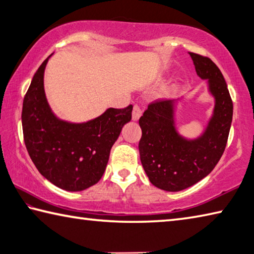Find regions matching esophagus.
<instances>
[{
    "instance_id": "34e87169",
    "label": "esophagus",
    "mask_w": 254,
    "mask_h": 254,
    "mask_svg": "<svg viewBox=\"0 0 254 254\" xmlns=\"http://www.w3.org/2000/svg\"><path fill=\"white\" fill-rule=\"evenodd\" d=\"M141 115H142V109H141L140 105L135 104L133 106V111H132V119L134 120V121H137L141 118Z\"/></svg>"
}]
</instances>
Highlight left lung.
<instances>
[{"label":"left lung","instance_id":"left-lung-1","mask_svg":"<svg viewBox=\"0 0 254 254\" xmlns=\"http://www.w3.org/2000/svg\"><path fill=\"white\" fill-rule=\"evenodd\" d=\"M197 75L208 80L215 97L213 117L203 135L186 140L174 123L175 100L150 103L139 120L142 136L140 159L153 186L167 191H179L205 178L224 152L233 117V102L218 67L208 57L189 53Z\"/></svg>","mask_w":254,"mask_h":254}]
</instances>
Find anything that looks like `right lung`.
Returning a JSON list of instances; mask_svg holds the SVG:
<instances>
[{"label":"right lung","instance_id":"obj_1","mask_svg":"<svg viewBox=\"0 0 254 254\" xmlns=\"http://www.w3.org/2000/svg\"><path fill=\"white\" fill-rule=\"evenodd\" d=\"M50 57V56H49ZM47 58L34 74L22 106L23 139L39 173L55 186L79 191L104 174L112 145L132 118V105L109 109L86 123H68L51 112L44 89Z\"/></svg>","mask_w":254,"mask_h":254}]
</instances>
